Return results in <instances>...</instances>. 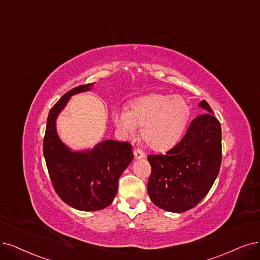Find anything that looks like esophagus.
I'll list each match as a JSON object with an SVG mask.
<instances>
[{
	"label": "esophagus",
	"mask_w": 260,
	"mask_h": 260,
	"mask_svg": "<svg viewBox=\"0 0 260 260\" xmlns=\"http://www.w3.org/2000/svg\"><path fill=\"white\" fill-rule=\"evenodd\" d=\"M134 155H135L136 159H141L143 157H146L145 153H143L140 149H135V150H134Z\"/></svg>",
	"instance_id": "esophagus-1"
}]
</instances>
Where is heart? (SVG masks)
<instances>
[{"label": "heart", "mask_w": 260, "mask_h": 260, "mask_svg": "<svg viewBox=\"0 0 260 260\" xmlns=\"http://www.w3.org/2000/svg\"><path fill=\"white\" fill-rule=\"evenodd\" d=\"M190 117V107L182 96L150 94L136 99L128 110L113 112V122L123 133L132 135L142 126L141 137L156 150L168 149L181 138Z\"/></svg>", "instance_id": "1"}]
</instances>
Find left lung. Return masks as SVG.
Masks as SVG:
<instances>
[{"instance_id":"obj_1","label":"left lung","mask_w":260,"mask_h":260,"mask_svg":"<svg viewBox=\"0 0 260 260\" xmlns=\"http://www.w3.org/2000/svg\"><path fill=\"white\" fill-rule=\"evenodd\" d=\"M207 112L196 117L181 141L166 154H150L148 193L158 208L181 213L209 193L222 162V128L206 101Z\"/></svg>"}]
</instances>
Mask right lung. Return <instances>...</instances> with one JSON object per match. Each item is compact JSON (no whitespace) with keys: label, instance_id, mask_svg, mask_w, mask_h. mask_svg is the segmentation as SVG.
Returning a JSON list of instances; mask_svg holds the SVG:
<instances>
[{"label":"right lung","instance_id":"1","mask_svg":"<svg viewBox=\"0 0 260 260\" xmlns=\"http://www.w3.org/2000/svg\"><path fill=\"white\" fill-rule=\"evenodd\" d=\"M82 84L65 93L50 109L44 137V156L55 193L80 211H99L111 205L122 172L134 158L128 142L105 140L92 150L75 152L57 136L55 121L71 96L91 90Z\"/></svg>","mask_w":260,"mask_h":260}]
</instances>
